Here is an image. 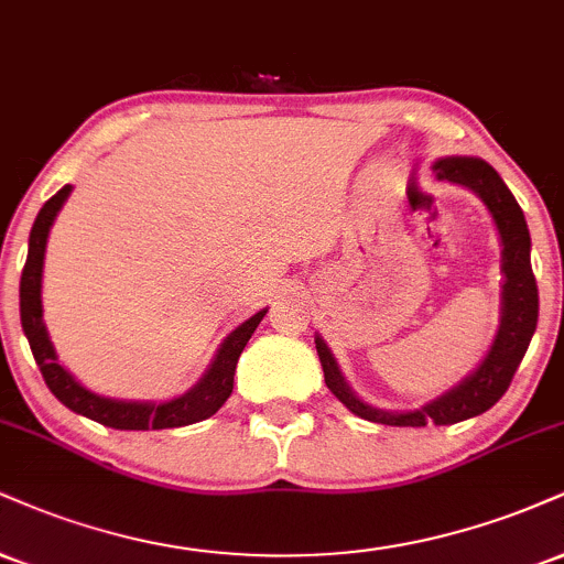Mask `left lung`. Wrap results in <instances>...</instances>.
<instances>
[{"instance_id":"obj_1","label":"left lung","mask_w":564,"mask_h":564,"mask_svg":"<svg viewBox=\"0 0 564 564\" xmlns=\"http://www.w3.org/2000/svg\"><path fill=\"white\" fill-rule=\"evenodd\" d=\"M433 175L438 181L459 183V186L473 188L497 223L501 239V273H505V286H501V325L494 338L491 351H488L480 368L467 376L463 383L454 386L444 397L433 399L431 404L420 406L412 412H386L365 404L357 399L344 381L334 355L325 347L321 336H315L317 357H321L325 386L334 391V397L357 417L370 420L381 425H452L459 420L476 417L480 412L491 410L494 404L510 389L514 370L520 368L525 357L528 344H531L535 323H539V286H535L531 268V234H528L525 215L507 183L499 173L484 160L476 158H446L433 165Z\"/></svg>"}]
</instances>
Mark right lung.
Here are the masks:
<instances>
[{"instance_id": "obj_1", "label": "right lung", "mask_w": 564, "mask_h": 564, "mask_svg": "<svg viewBox=\"0 0 564 564\" xmlns=\"http://www.w3.org/2000/svg\"><path fill=\"white\" fill-rule=\"evenodd\" d=\"M70 196V186H63L36 215V223L31 228L29 239V257H25L23 275H20V323H23L25 338H29L33 359H36L39 370H42L46 386L54 397L63 402L67 410L78 412V415L97 420V423L107 425V429L118 431H162V429H181V425L199 423L215 415L226 399L234 391V376L236 362H239L243 347L252 338L254 328L260 325L264 312L260 310L257 315L241 323L239 328L230 334L226 341L220 344L217 355L209 365L199 383L192 391H186L178 399L171 402L152 404V402H123V399H107L99 393H91L84 389L76 378L67 372L63 365L57 362L54 347L50 341V334L44 328V310H42V273H44V252L46 239H50V228L57 217L59 207Z\"/></svg>"}]
</instances>
